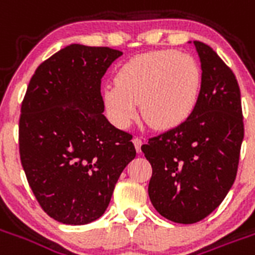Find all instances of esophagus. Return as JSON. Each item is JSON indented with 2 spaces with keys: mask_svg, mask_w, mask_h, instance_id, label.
<instances>
[{
  "mask_svg": "<svg viewBox=\"0 0 255 255\" xmlns=\"http://www.w3.org/2000/svg\"><path fill=\"white\" fill-rule=\"evenodd\" d=\"M133 144H135V149L136 151H140V147H142V139L140 138H133Z\"/></svg>",
  "mask_w": 255,
  "mask_h": 255,
  "instance_id": "1",
  "label": "esophagus"
}]
</instances>
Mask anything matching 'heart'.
<instances>
[{
    "instance_id": "b5f03b06",
    "label": "heart",
    "mask_w": 255,
    "mask_h": 255,
    "mask_svg": "<svg viewBox=\"0 0 255 255\" xmlns=\"http://www.w3.org/2000/svg\"><path fill=\"white\" fill-rule=\"evenodd\" d=\"M202 89L195 58L176 50H154L129 58L119 69L116 83L104 87V104L117 127H129L139 115L151 127L168 129L191 116Z\"/></svg>"
}]
</instances>
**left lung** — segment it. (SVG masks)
<instances>
[{
	"instance_id": "8db88e82",
	"label": "left lung",
	"mask_w": 255,
	"mask_h": 255,
	"mask_svg": "<svg viewBox=\"0 0 255 255\" xmlns=\"http://www.w3.org/2000/svg\"><path fill=\"white\" fill-rule=\"evenodd\" d=\"M194 46L202 69L195 111L142 146L153 168L150 201L179 224L198 223L223 202L235 182L245 133L235 75L212 47L199 41Z\"/></svg>"
}]
</instances>
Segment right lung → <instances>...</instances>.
I'll return each instance as SVG.
<instances>
[{
  "label": "right lung",
  "instance_id": "1",
  "mask_svg": "<svg viewBox=\"0 0 255 255\" xmlns=\"http://www.w3.org/2000/svg\"><path fill=\"white\" fill-rule=\"evenodd\" d=\"M123 54L72 43L36 68L21 104V165L42 209L63 224L100 219L136 155L132 135L104 116L101 79Z\"/></svg>",
  "mask_w": 255,
  "mask_h": 255
}]
</instances>
